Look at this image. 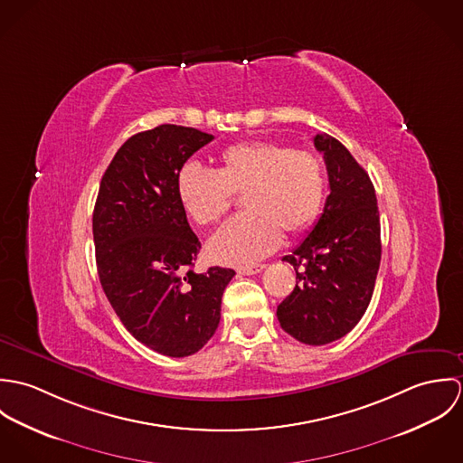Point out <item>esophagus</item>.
Wrapping results in <instances>:
<instances>
[{"label":"esophagus","instance_id":"34e87169","mask_svg":"<svg viewBox=\"0 0 463 463\" xmlns=\"http://www.w3.org/2000/svg\"><path fill=\"white\" fill-rule=\"evenodd\" d=\"M264 269V264L250 265V267H241L239 272H241V274H259V272H262Z\"/></svg>","mask_w":463,"mask_h":463}]
</instances>
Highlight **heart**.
<instances>
[{
  "label": "heart",
  "instance_id": "b5f03b06",
  "mask_svg": "<svg viewBox=\"0 0 463 463\" xmlns=\"http://www.w3.org/2000/svg\"><path fill=\"white\" fill-rule=\"evenodd\" d=\"M176 194L199 226H212L244 196L242 215L208 242L221 264L250 265L272 253L288 235L308 230L323 210L325 173L319 158L270 140H246L219 155L217 171L187 162L176 175Z\"/></svg>",
  "mask_w": 463,
  "mask_h": 463
}]
</instances>
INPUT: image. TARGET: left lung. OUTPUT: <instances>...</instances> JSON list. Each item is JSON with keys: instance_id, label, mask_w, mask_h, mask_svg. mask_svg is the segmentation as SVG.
<instances>
[{"instance_id": "1", "label": "left lung", "mask_w": 463, "mask_h": 463, "mask_svg": "<svg viewBox=\"0 0 463 463\" xmlns=\"http://www.w3.org/2000/svg\"><path fill=\"white\" fill-rule=\"evenodd\" d=\"M314 144L325 156L330 196L312 232L283 259L296 269V287L276 316L296 340L325 345L353 330L365 314L382 239L376 193L365 169L328 133H317Z\"/></svg>"}]
</instances>
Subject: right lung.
<instances>
[{
  "instance_id": "1",
  "label": "right lung",
  "mask_w": 463,
  "mask_h": 463,
  "mask_svg": "<svg viewBox=\"0 0 463 463\" xmlns=\"http://www.w3.org/2000/svg\"><path fill=\"white\" fill-rule=\"evenodd\" d=\"M213 138L160 125L135 133L107 167L92 213L101 287L133 336L165 356H189L212 338L233 269L194 272L201 242L176 194L180 167Z\"/></svg>"
}]
</instances>
